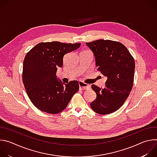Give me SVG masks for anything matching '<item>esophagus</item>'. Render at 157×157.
Wrapping results in <instances>:
<instances>
[{"instance_id": "esophagus-1", "label": "esophagus", "mask_w": 157, "mask_h": 157, "mask_svg": "<svg viewBox=\"0 0 157 157\" xmlns=\"http://www.w3.org/2000/svg\"><path fill=\"white\" fill-rule=\"evenodd\" d=\"M79 87L81 89H82V90H86V89H88L90 88V86L86 84V83H84L82 81L79 82Z\"/></svg>"}]
</instances>
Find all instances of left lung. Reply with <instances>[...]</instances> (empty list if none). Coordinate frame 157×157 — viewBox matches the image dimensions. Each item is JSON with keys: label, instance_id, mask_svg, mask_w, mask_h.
<instances>
[{"label": "left lung", "instance_id": "1", "mask_svg": "<svg viewBox=\"0 0 157 157\" xmlns=\"http://www.w3.org/2000/svg\"><path fill=\"white\" fill-rule=\"evenodd\" d=\"M95 58L98 70L107 78L105 87L91 85L96 99L91 104L96 113H113L124 103L132 89L135 61L123 44L109 40L86 43Z\"/></svg>", "mask_w": 157, "mask_h": 157}]
</instances>
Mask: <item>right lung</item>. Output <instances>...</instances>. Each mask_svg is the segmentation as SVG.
I'll return each mask as SVG.
<instances>
[{"mask_svg":"<svg viewBox=\"0 0 157 157\" xmlns=\"http://www.w3.org/2000/svg\"><path fill=\"white\" fill-rule=\"evenodd\" d=\"M80 46L81 43H40L27 53L22 79L29 99L39 110L52 114L59 113L78 91L77 81L64 84L56 74L58 68L63 66L64 55Z\"/></svg>","mask_w":157,"mask_h":157,"instance_id":"add662e5","label":"right lung"}]
</instances>
